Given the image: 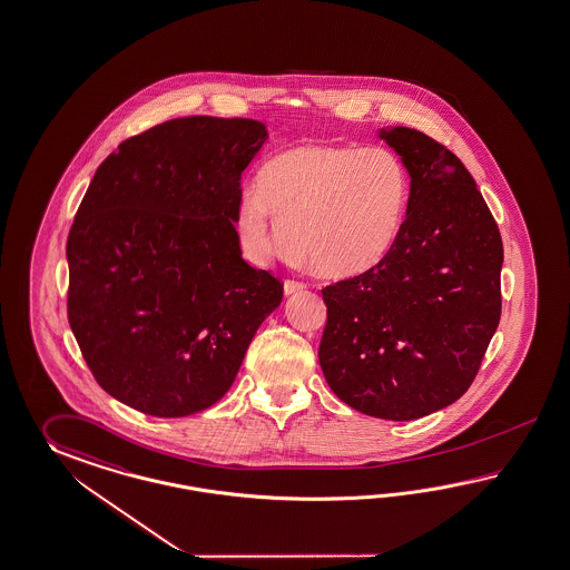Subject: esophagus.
Returning a JSON list of instances; mask_svg holds the SVG:
<instances>
[{"label":"esophagus","instance_id":"1","mask_svg":"<svg viewBox=\"0 0 570 570\" xmlns=\"http://www.w3.org/2000/svg\"><path fill=\"white\" fill-rule=\"evenodd\" d=\"M306 291L305 282H298V279H286L284 282V292L286 294H296V292Z\"/></svg>","mask_w":570,"mask_h":570}]
</instances>
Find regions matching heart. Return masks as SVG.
<instances>
[{
    "label": "heart",
    "instance_id": "b5f03b06",
    "mask_svg": "<svg viewBox=\"0 0 570 570\" xmlns=\"http://www.w3.org/2000/svg\"><path fill=\"white\" fill-rule=\"evenodd\" d=\"M410 191L407 168L387 148L296 146L272 158L259 189L243 197L238 238L257 264L292 245L327 276H356L393 249Z\"/></svg>",
    "mask_w": 570,
    "mask_h": 570
}]
</instances>
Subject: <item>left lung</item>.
<instances>
[{
  "label": "left lung",
  "instance_id": "left-lung-1",
  "mask_svg": "<svg viewBox=\"0 0 570 570\" xmlns=\"http://www.w3.org/2000/svg\"><path fill=\"white\" fill-rule=\"evenodd\" d=\"M412 179L387 257L321 294V371L366 416L416 420L470 389L500 321L499 224L455 154L431 136L381 131Z\"/></svg>",
  "mask_w": 570,
  "mask_h": 570
}]
</instances>
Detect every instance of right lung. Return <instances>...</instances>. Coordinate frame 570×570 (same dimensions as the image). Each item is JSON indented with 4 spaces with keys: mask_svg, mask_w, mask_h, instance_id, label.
I'll return each mask as SVG.
<instances>
[{
    "mask_svg": "<svg viewBox=\"0 0 570 570\" xmlns=\"http://www.w3.org/2000/svg\"><path fill=\"white\" fill-rule=\"evenodd\" d=\"M253 119L181 117L119 144L68 235V320L98 385L144 414L202 412L230 389L284 284L240 257Z\"/></svg>",
    "mask_w": 570,
    "mask_h": 570,
    "instance_id": "add662e5",
    "label": "right lung"
}]
</instances>
